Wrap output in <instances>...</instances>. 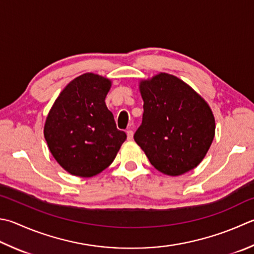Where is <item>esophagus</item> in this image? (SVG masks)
Returning a JSON list of instances; mask_svg holds the SVG:
<instances>
[{"label": "esophagus", "mask_w": 254, "mask_h": 254, "mask_svg": "<svg viewBox=\"0 0 254 254\" xmlns=\"http://www.w3.org/2000/svg\"><path fill=\"white\" fill-rule=\"evenodd\" d=\"M132 137H133V131L129 129V130H127V139L132 140Z\"/></svg>", "instance_id": "34e87169"}]
</instances>
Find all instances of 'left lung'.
<instances>
[{
    "instance_id": "1",
    "label": "left lung",
    "mask_w": 254,
    "mask_h": 254,
    "mask_svg": "<svg viewBox=\"0 0 254 254\" xmlns=\"http://www.w3.org/2000/svg\"><path fill=\"white\" fill-rule=\"evenodd\" d=\"M142 123L133 139L157 170L181 176L207 155L216 132L208 103L184 80L168 73L142 79Z\"/></svg>"
}]
</instances>
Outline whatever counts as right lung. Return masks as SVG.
<instances>
[{
    "instance_id": "1",
    "label": "right lung",
    "mask_w": 254,
    "mask_h": 254,
    "mask_svg": "<svg viewBox=\"0 0 254 254\" xmlns=\"http://www.w3.org/2000/svg\"><path fill=\"white\" fill-rule=\"evenodd\" d=\"M111 87L109 78L85 73L66 85L47 115V146L70 175L88 178L100 174L126 140L105 103Z\"/></svg>"
}]
</instances>
